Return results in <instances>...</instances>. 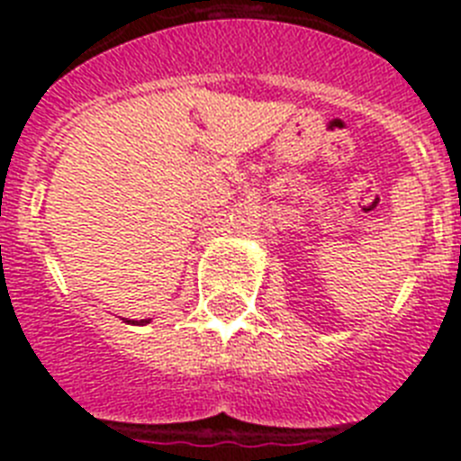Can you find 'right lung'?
Here are the masks:
<instances>
[{
  "label": "right lung",
  "mask_w": 461,
  "mask_h": 461,
  "mask_svg": "<svg viewBox=\"0 0 461 461\" xmlns=\"http://www.w3.org/2000/svg\"><path fill=\"white\" fill-rule=\"evenodd\" d=\"M131 323H138V321H131ZM140 323H148V321H140Z\"/></svg>",
  "instance_id": "add662e5"
}]
</instances>
